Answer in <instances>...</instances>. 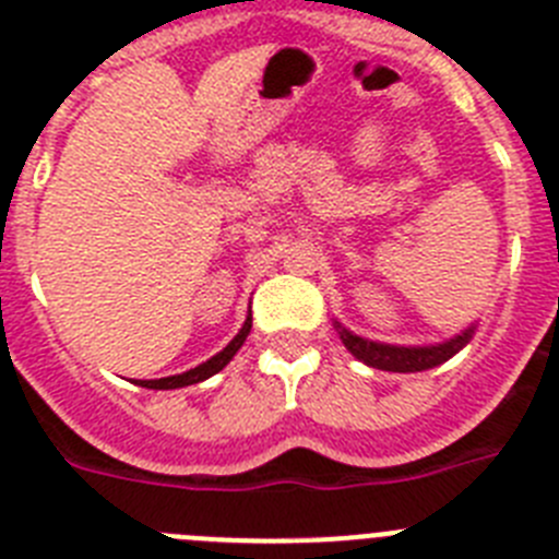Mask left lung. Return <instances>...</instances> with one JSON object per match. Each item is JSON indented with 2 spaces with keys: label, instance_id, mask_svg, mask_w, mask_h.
I'll use <instances>...</instances> for the list:
<instances>
[{
  "label": "left lung",
  "instance_id": "1",
  "mask_svg": "<svg viewBox=\"0 0 559 559\" xmlns=\"http://www.w3.org/2000/svg\"><path fill=\"white\" fill-rule=\"evenodd\" d=\"M335 328H338L344 347L355 358L364 360L367 367L383 369V372H423V369L439 367L448 358H453L476 333V324H471V328L453 335L451 341H442V344H431V347H397V344H380V341L360 338V335L341 328L338 322H335Z\"/></svg>",
  "mask_w": 559,
  "mask_h": 559
}]
</instances>
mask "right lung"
Returning <instances> with one entry per match:
<instances>
[{
    "instance_id": "add662e5",
    "label": "right lung",
    "mask_w": 559,
    "mask_h": 559,
    "mask_svg": "<svg viewBox=\"0 0 559 559\" xmlns=\"http://www.w3.org/2000/svg\"><path fill=\"white\" fill-rule=\"evenodd\" d=\"M249 333H251V316H246V322H243V328H240V333H237L235 338H231L218 355H212L210 360L199 364V367L190 369V372L170 374V378H159V380H140V386H145V389H181V386H192V383H201V380H206V378H212L215 372H221V369H224L226 364L235 358V353L243 347V341H246V335H249Z\"/></svg>"
}]
</instances>
